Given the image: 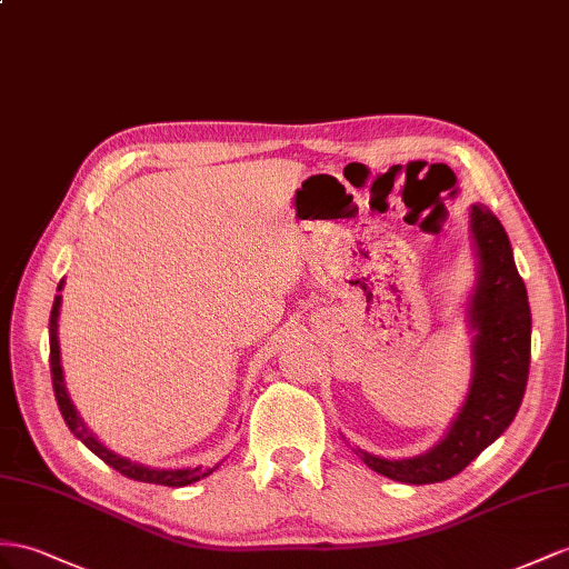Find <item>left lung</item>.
Wrapping results in <instances>:
<instances>
[{"instance_id":"obj_1","label":"left lung","mask_w":569,"mask_h":569,"mask_svg":"<svg viewBox=\"0 0 569 569\" xmlns=\"http://www.w3.org/2000/svg\"><path fill=\"white\" fill-rule=\"evenodd\" d=\"M478 279L469 305L473 377L449 432L426 455L385 459L356 449L372 471L399 483H440L461 473L512 423L529 380L531 310L502 223L483 203L471 207Z\"/></svg>"}]
</instances>
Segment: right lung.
<instances>
[{"label":"right lung","mask_w":569,"mask_h":569,"mask_svg":"<svg viewBox=\"0 0 569 569\" xmlns=\"http://www.w3.org/2000/svg\"><path fill=\"white\" fill-rule=\"evenodd\" d=\"M64 283V281H62ZM62 283L57 286V290H62ZM60 305H62V296H54V305L50 312V372H52V389L57 397V406H60L64 423L69 426V430L74 432L79 440L89 447L96 457L103 459L108 466H112L114 471H120L122 476L132 478V480H141V483H156V486H168V488H182L189 483H197L203 476L213 473V469H201V466H194V469H151V466H143L137 461H129L120 455H114L108 447L100 445L93 432H89V428L83 426V420L79 418L74 403H71L67 387H64V375H62V362H60V341H57V317H60Z\"/></svg>","instance_id":"add662e5"}]
</instances>
